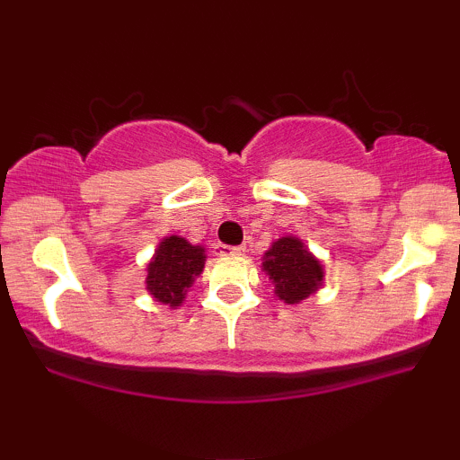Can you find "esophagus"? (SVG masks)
Here are the masks:
<instances>
[{
    "label": "esophagus",
    "instance_id": "esophagus-1",
    "mask_svg": "<svg viewBox=\"0 0 460 460\" xmlns=\"http://www.w3.org/2000/svg\"><path fill=\"white\" fill-rule=\"evenodd\" d=\"M244 251L246 246H226V244L216 246V252H218V255H242Z\"/></svg>",
    "mask_w": 460,
    "mask_h": 460
}]
</instances>
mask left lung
Listing matches in <instances>:
<instances>
[{
	"instance_id": "left-lung-1",
	"label": "left lung",
	"mask_w": 460,
	"mask_h": 460,
	"mask_svg": "<svg viewBox=\"0 0 460 460\" xmlns=\"http://www.w3.org/2000/svg\"><path fill=\"white\" fill-rule=\"evenodd\" d=\"M263 270L274 281V292L288 305L300 303L314 294L322 283L320 261L296 237H281L263 255Z\"/></svg>"
}]
</instances>
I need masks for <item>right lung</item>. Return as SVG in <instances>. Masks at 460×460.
Wrapping results in <instances>:
<instances>
[{
	"mask_svg": "<svg viewBox=\"0 0 460 460\" xmlns=\"http://www.w3.org/2000/svg\"><path fill=\"white\" fill-rule=\"evenodd\" d=\"M203 266L205 248L192 246L188 240L177 235L166 237L149 263L146 289L160 303L179 307L194 277L203 272Z\"/></svg>",
	"mask_w": 460,
	"mask_h": 460,
	"instance_id": "1",
	"label": "right lung"
}]
</instances>
